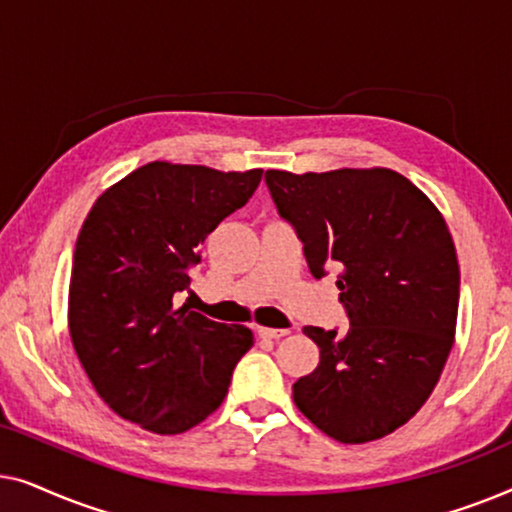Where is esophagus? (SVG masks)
I'll list each match as a JSON object with an SVG mask.
<instances>
[{"label": "esophagus", "mask_w": 512, "mask_h": 512, "mask_svg": "<svg viewBox=\"0 0 512 512\" xmlns=\"http://www.w3.org/2000/svg\"><path fill=\"white\" fill-rule=\"evenodd\" d=\"M291 331L289 328H258V335L265 340H279V338H286Z\"/></svg>", "instance_id": "34e87169"}]
</instances>
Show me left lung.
<instances>
[{
    "label": "left lung",
    "instance_id": "8db88e82",
    "mask_svg": "<svg viewBox=\"0 0 512 512\" xmlns=\"http://www.w3.org/2000/svg\"><path fill=\"white\" fill-rule=\"evenodd\" d=\"M314 277L340 268L347 331L305 326L319 366L293 401L340 443L389 436L426 403L454 342L459 263L436 205L387 167L265 172Z\"/></svg>",
    "mask_w": 512,
    "mask_h": 512
}]
</instances>
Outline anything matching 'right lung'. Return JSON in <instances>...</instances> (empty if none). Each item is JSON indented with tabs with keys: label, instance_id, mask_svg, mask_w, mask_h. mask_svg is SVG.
I'll return each mask as SVG.
<instances>
[{
	"label": "right lung",
	"instance_id": "1",
	"mask_svg": "<svg viewBox=\"0 0 512 512\" xmlns=\"http://www.w3.org/2000/svg\"><path fill=\"white\" fill-rule=\"evenodd\" d=\"M261 177L263 170L156 160L90 209L69 279V335L88 380L118 417L174 436L226 398L254 333L174 307V293L188 289L200 244L247 205Z\"/></svg>",
	"mask_w": 512,
	"mask_h": 512
}]
</instances>
